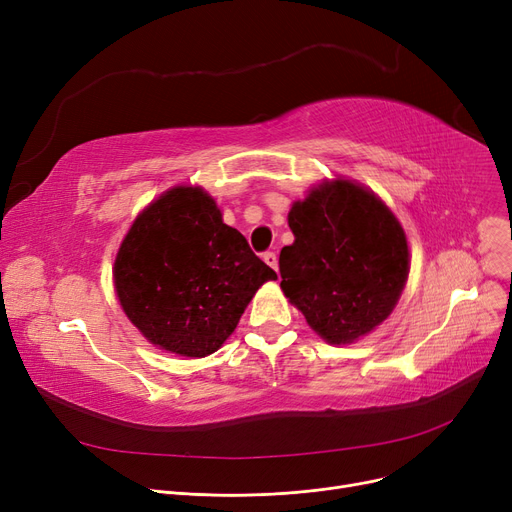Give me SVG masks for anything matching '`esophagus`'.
I'll return each mask as SVG.
<instances>
[{
    "label": "esophagus",
    "instance_id": "esophagus-1",
    "mask_svg": "<svg viewBox=\"0 0 512 512\" xmlns=\"http://www.w3.org/2000/svg\"><path fill=\"white\" fill-rule=\"evenodd\" d=\"M263 261L272 267V270L278 272V257L276 253H263Z\"/></svg>",
    "mask_w": 512,
    "mask_h": 512
}]
</instances>
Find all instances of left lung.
I'll return each mask as SVG.
<instances>
[{"label": "left lung", "instance_id": "obj_1", "mask_svg": "<svg viewBox=\"0 0 512 512\" xmlns=\"http://www.w3.org/2000/svg\"><path fill=\"white\" fill-rule=\"evenodd\" d=\"M294 242L280 253L282 290L330 344L378 328L409 278V245L396 215L369 188L336 178L292 205Z\"/></svg>", "mask_w": 512, "mask_h": 512}]
</instances>
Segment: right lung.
<instances>
[{
	"instance_id": "1",
	"label": "right lung",
	"mask_w": 512,
	"mask_h": 512,
	"mask_svg": "<svg viewBox=\"0 0 512 512\" xmlns=\"http://www.w3.org/2000/svg\"><path fill=\"white\" fill-rule=\"evenodd\" d=\"M276 278L201 186H174L145 207L114 263L132 324L151 344L193 359L218 351L259 286Z\"/></svg>"
}]
</instances>
